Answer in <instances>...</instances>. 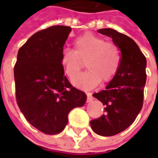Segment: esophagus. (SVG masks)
I'll use <instances>...</instances> for the list:
<instances>
[{
    "mask_svg": "<svg viewBox=\"0 0 158 158\" xmlns=\"http://www.w3.org/2000/svg\"><path fill=\"white\" fill-rule=\"evenodd\" d=\"M86 95H87V102H91L93 100V96H92V94L90 92H87L86 93Z\"/></svg>",
    "mask_w": 158,
    "mask_h": 158,
    "instance_id": "obj_1",
    "label": "esophagus"
}]
</instances>
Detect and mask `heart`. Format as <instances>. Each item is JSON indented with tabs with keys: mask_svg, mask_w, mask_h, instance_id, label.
I'll return each mask as SVG.
<instances>
[{
	"mask_svg": "<svg viewBox=\"0 0 158 158\" xmlns=\"http://www.w3.org/2000/svg\"><path fill=\"white\" fill-rule=\"evenodd\" d=\"M60 62L65 74L74 79L83 68L84 63L89 69L73 84L79 89H90L100 82H111L118 72L121 65V54L113 42H106L92 33H85L74 40V51L64 49Z\"/></svg>",
	"mask_w": 158,
	"mask_h": 158,
	"instance_id": "b5f03b06",
	"label": "heart"
}]
</instances>
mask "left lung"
<instances>
[{"instance_id": "obj_1", "label": "left lung", "mask_w": 158, "mask_h": 158, "mask_svg": "<svg viewBox=\"0 0 158 158\" xmlns=\"http://www.w3.org/2000/svg\"><path fill=\"white\" fill-rule=\"evenodd\" d=\"M112 37L121 51V65L106 89L93 96L105 106L104 114L90 121L94 132L102 136L115 135L132 124L143 106L146 80V59L130 37L113 29H98Z\"/></svg>"}]
</instances>
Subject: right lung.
<instances>
[{
	"mask_svg": "<svg viewBox=\"0 0 158 158\" xmlns=\"http://www.w3.org/2000/svg\"><path fill=\"white\" fill-rule=\"evenodd\" d=\"M72 29L56 25L42 29L19 48L14 66L16 100L27 121L45 135H56L68 115L86 102L85 93L69 83L60 62Z\"/></svg>",
	"mask_w": 158,
	"mask_h": 158,
	"instance_id": "1",
	"label": "right lung"
}]
</instances>
